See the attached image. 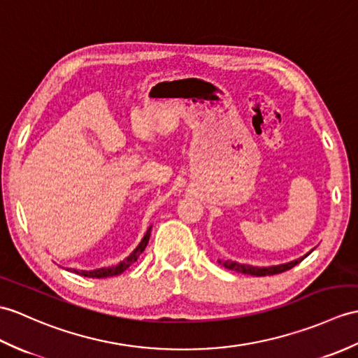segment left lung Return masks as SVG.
Listing matches in <instances>:
<instances>
[{
  "mask_svg": "<svg viewBox=\"0 0 358 358\" xmlns=\"http://www.w3.org/2000/svg\"><path fill=\"white\" fill-rule=\"evenodd\" d=\"M310 253H306L305 256L299 257V259H296V261L287 262V264H280V265H273V267H253V265L239 264V262H235V261H218V262L222 264L226 268L235 270L238 273L252 274V276H271V274H278V273H282V271H287L289 268H293L294 265H297L299 262H302Z\"/></svg>",
  "mask_w": 358,
  "mask_h": 358,
  "instance_id": "left-lung-1",
  "label": "left lung"
}]
</instances>
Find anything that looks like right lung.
I'll return each mask as SVG.
<instances>
[{
    "mask_svg": "<svg viewBox=\"0 0 358 358\" xmlns=\"http://www.w3.org/2000/svg\"><path fill=\"white\" fill-rule=\"evenodd\" d=\"M149 236H151V227L148 229V231H146V235L143 236V239H141V243L137 245V248L134 252H132L127 259H123L120 264H117V265H114V267H103V268H97V270H91V271H85V270H71L73 273H78V274H80V276H87V278H97V279H101V278H111V276H117V274H120V273H123L124 270H127L131 264H134L137 259H138V256L143 253V250L146 248V245H148V241H149Z\"/></svg>",
    "mask_w": 358,
    "mask_h": 358,
    "instance_id": "obj_1",
    "label": "right lung"
}]
</instances>
